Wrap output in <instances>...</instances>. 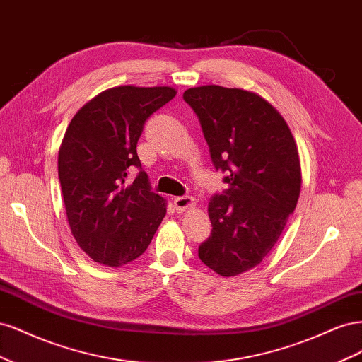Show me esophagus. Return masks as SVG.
I'll return each mask as SVG.
<instances>
[{"label":"esophagus","instance_id":"esophagus-1","mask_svg":"<svg viewBox=\"0 0 362 362\" xmlns=\"http://www.w3.org/2000/svg\"><path fill=\"white\" fill-rule=\"evenodd\" d=\"M194 205H196V201L193 198H190V196H180V198L173 199V206L178 213L187 211V210H190V208H193Z\"/></svg>","mask_w":362,"mask_h":362}]
</instances>
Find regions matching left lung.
<instances>
[{
	"label": "left lung",
	"instance_id": "8db88e82",
	"mask_svg": "<svg viewBox=\"0 0 362 362\" xmlns=\"http://www.w3.org/2000/svg\"><path fill=\"white\" fill-rule=\"evenodd\" d=\"M198 115L228 190L208 201L211 235L198 255L223 278L257 267L276 245L300 194L302 169L286 119L261 95L216 84L182 95Z\"/></svg>",
	"mask_w": 362,
	"mask_h": 362
}]
</instances>
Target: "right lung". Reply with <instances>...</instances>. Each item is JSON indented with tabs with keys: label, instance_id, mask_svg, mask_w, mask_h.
Wrapping results in <instances>:
<instances>
[{
	"label": "right lung",
	"instance_id": "add662e5",
	"mask_svg": "<svg viewBox=\"0 0 362 362\" xmlns=\"http://www.w3.org/2000/svg\"><path fill=\"white\" fill-rule=\"evenodd\" d=\"M177 95L170 86L110 87L72 117L59 149V180L71 233L95 262L120 267L139 258L166 216L168 201L151 192L137 141L145 120Z\"/></svg>",
	"mask_w": 362,
	"mask_h": 362
}]
</instances>
